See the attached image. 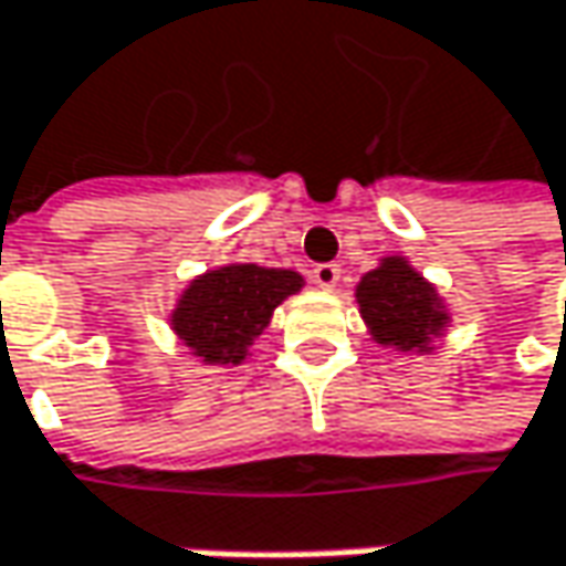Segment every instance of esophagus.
I'll return each mask as SVG.
<instances>
[{
	"label": "esophagus",
	"instance_id": "obj_1",
	"mask_svg": "<svg viewBox=\"0 0 566 566\" xmlns=\"http://www.w3.org/2000/svg\"><path fill=\"white\" fill-rule=\"evenodd\" d=\"M311 279H314V284L317 287H336V282H339V265H334V262H324V265H314V272H311Z\"/></svg>",
	"mask_w": 566,
	"mask_h": 566
}]
</instances>
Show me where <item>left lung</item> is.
I'll list each match as a JSON object with an SVG mask.
<instances>
[{
    "label": "left lung",
    "instance_id": "obj_1",
    "mask_svg": "<svg viewBox=\"0 0 566 566\" xmlns=\"http://www.w3.org/2000/svg\"><path fill=\"white\" fill-rule=\"evenodd\" d=\"M356 304L369 336L395 353H434L450 314L437 287L405 255H386L356 284Z\"/></svg>",
    "mask_w": 566,
    "mask_h": 566
}]
</instances>
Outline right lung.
Here are the masks:
<instances>
[{
  "label": "right lung",
  "mask_w": 566,
  "mask_h": 566,
  "mask_svg": "<svg viewBox=\"0 0 566 566\" xmlns=\"http://www.w3.org/2000/svg\"><path fill=\"white\" fill-rule=\"evenodd\" d=\"M301 287L304 279L291 269L230 262L180 291L171 331L203 366H242L252 339L272 324L275 307Z\"/></svg>",
  "instance_id": "obj_1"
}]
</instances>
